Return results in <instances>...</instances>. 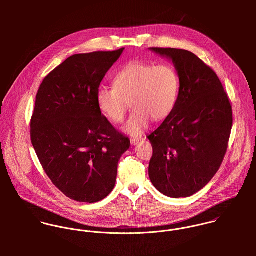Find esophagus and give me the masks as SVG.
Returning a JSON list of instances; mask_svg holds the SVG:
<instances>
[{
  "instance_id": "34e87169",
  "label": "esophagus",
  "mask_w": 256,
  "mask_h": 256,
  "mask_svg": "<svg viewBox=\"0 0 256 256\" xmlns=\"http://www.w3.org/2000/svg\"><path fill=\"white\" fill-rule=\"evenodd\" d=\"M142 140V138L141 137H133V138H131L130 139V142H131V145H136V144H138L140 141Z\"/></svg>"
}]
</instances>
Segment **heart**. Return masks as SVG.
Returning a JSON list of instances; mask_svg holds the SVG:
<instances>
[{
	"label": "heart",
	"mask_w": 256,
	"mask_h": 256,
	"mask_svg": "<svg viewBox=\"0 0 256 256\" xmlns=\"http://www.w3.org/2000/svg\"><path fill=\"white\" fill-rule=\"evenodd\" d=\"M114 88L100 86L96 100L100 110L114 123L123 121L131 106L132 111L124 129L140 135L150 120H164L174 108L180 90V76L170 64H150L131 61L113 78Z\"/></svg>",
	"instance_id": "heart-1"
}]
</instances>
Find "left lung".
Instances as JSON below:
<instances>
[{
    "label": "left lung",
    "instance_id": "left-lung-1",
    "mask_svg": "<svg viewBox=\"0 0 256 256\" xmlns=\"http://www.w3.org/2000/svg\"><path fill=\"white\" fill-rule=\"evenodd\" d=\"M150 49L172 60L180 90L172 112L148 136L152 146L148 176L160 193L189 197L219 170L232 127V104L217 74L195 54Z\"/></svg>",
    "mask_w": 256,
    "mask_h": 256
}]
</instances>
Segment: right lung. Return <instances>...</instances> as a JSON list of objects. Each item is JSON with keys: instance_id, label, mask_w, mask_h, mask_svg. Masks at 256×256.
<instances>
[{"instance_id": "add662e5", "label": "right lung", "mask_w": 256, "mask_h": 256, "mask_svg": "<svg viewBox=\"0 0 256 256\" xmlns=\"http://www.w3.org/2000/svg\"><path fill=\"white\" fill-rule=\"evenodd\" d=\"M124 48L74 54L48 74L37 92L30 139L52 183L78 202L96 203L113 190L130 140L102 114L100 82Z\"/></svg>"}]
</instances>
